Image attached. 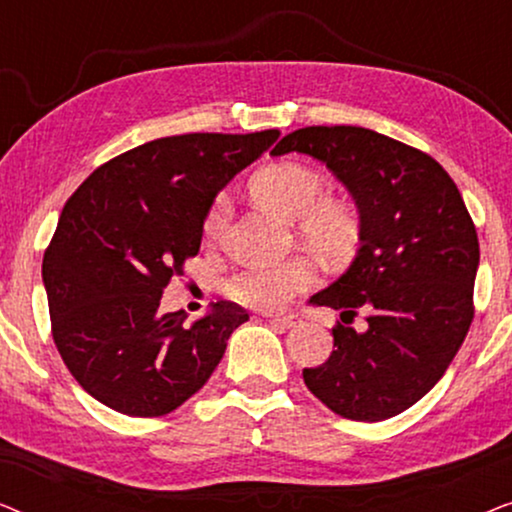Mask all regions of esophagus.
<instances>
[{
	"mask_svg": "<svg viewBox=\"0 0 512 512\" xmlns=\"http://www.w3.org/2000/svg\"><path fill=\"white\" fill-rule=\"evenodd\" d=\"M268 321H270V324L282 326V328H296V326H300L298 314H277V317H270Z\"/></svg>",
	"mask_w": 512,
	"mask_h": 512,
	"instance_id": "esophagus-1",
	"label": "esophagus"
}]
</instances>
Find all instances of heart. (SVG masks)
<instances>
[{
	"label": "heart",
	"mask_w": 512,
	"mask_h": 512,
	"mask_svg": "<svg viewBox=\"0 0 512 512\" xmlns=\"http://www.w3.org/2000/svg\"><path fill=\"white\" fill-rule=\"evenodd\" d=\"M251 193L263 207L296 221L298 235L312 249L326 256H342L356 242V216L342 202L326 198V177L314 167L300 163H277L265 167L251 181ZM228 221V198L219 195L209 207L205 230L216 237ZM317 282V268L303 256L282 263L242 265L226 279L223 289L235 303L251 310L272 312L310 289Z\"/></svg>",
	"instance_id": "heart-1"
}]
</instances>
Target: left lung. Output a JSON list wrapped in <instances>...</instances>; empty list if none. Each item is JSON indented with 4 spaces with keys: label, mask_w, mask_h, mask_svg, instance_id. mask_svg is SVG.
<instances>
[{
    "label": "left lung",
    "mask_w": 512,
    "mask_h": 512,
    "mask_svg": "<svg viewBox=\"0 0 512 512\" xmlns=\"http://www.w3.org/2000/svg\"><path fill=\"white\" fill-rule=\"evenodd\" d=\"M324 163L359 207L361 247L312 305L340 312L333 352L305 368L307 389L335 415L382 422L445 375L473 321L480 244L457 184L429 153L356 125H312L272 156ZM367 314V331L351 321Z\"/></svg>",
    "instance_id": "left-lung-1"
}]
</instances>
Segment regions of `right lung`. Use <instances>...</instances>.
Listing matches in <instances>:
<instances>
[{"mask_svg":"<svg viewBox=\"0 0 512 512\" xmlns=\"http://www.w3.org/2000/svg\"><path fill=\"white\" fill-rule=\"evenodd\" d=\"M191 132L111 158L76 188L44 254L55 347L90 396L130 417L177 410L209 380L240 305L216 300L205 317L158 310L163 289L200 251L216 193L277 142Z\"/></svg>","mask_w":512,"mask_h":512,"instance_id":"add662e5","label":"right lung"}]
</instances>
